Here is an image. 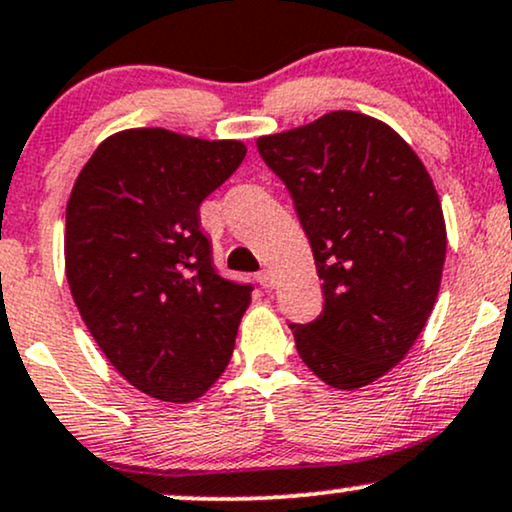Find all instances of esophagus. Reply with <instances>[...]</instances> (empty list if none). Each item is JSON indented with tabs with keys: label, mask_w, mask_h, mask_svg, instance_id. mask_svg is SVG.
Segmentation results:
<instances>
[{
	"label": "esophagus",
	"mask_w": 512,
	"mask_h": 512,
	"mask_svg": "<svg viewBox=\"0 0 512 512\" xmlns=\"http://www.w3.org/2000/svg\"><path fill=\"white\" fill-rule=\"evenodd\" d=\"M257 281H260L262 288H274V283H276L274 272L272 269H262V272L257 274Z\"/></svg>",
	"instance_id": "1"
}]
</instances>
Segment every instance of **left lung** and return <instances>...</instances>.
Segmentation results:
<instances>
[{"mask_svg": "<svg viewBox=\"0 0 512 512\" xmlns=\"http://www.w3.org/2000/svg\"><path fill=\"white\" fill-rule=\"evenodd\" d=\"M315 255L324 310L291 324L324 384L355 391L396 367L432 315L446 221L432 176L384 121L357 112L257 138Z\"/></svg>", "mask_w": 512, "mask_h": 512, "instance_id": "1", "label": "left lung"}]
</instances>
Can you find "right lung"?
<instances>
[{
  "label": "right lung",
  "mask_w": 512,
  "mask_h": 512,
  "mask_svg": "<svg viewBox=\"0 0 512 512\" xmlns=\"http://www.w3.org/2000/svg\"><path fill=\"white\" fill-rule=\"evenodd\" d=\"M240 140L166 128L109 135L66 205V279L92 338L147 396L190 403L221 377L250 305L221 279L200 202L238 169Z\"/></svg>",
  "instance_id": "obj_1"
}]
</instances>
